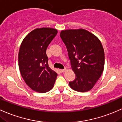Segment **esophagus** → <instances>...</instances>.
<instances>
[{
    "label": "esophagus",
    "instance_id": "esophagus-1",
    "mask_svg": "<svg viewBox=\"0 0 122 122\" xmlns=\"http://www.w3.org/2000/svg\"><path fill=\"white\" fill-rule=\"evenodd\" d=\"M65 71H66V69H60V71L61 72H65Z\"/></svg>",
    "mask_w": 122,
    "mask_h": 122
}]
</instances>
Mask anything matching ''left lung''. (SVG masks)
<instances>
[{"instance_id":"obj_1","label":"left lung","mask_w":122,"mask_h":122,"mask_svg":"<svg viewBox=\"0 0 122 122\" xmlns=\"http://www.w3.org/2000/svg\"><path fill=\"white\" fill-rule=\"evenodd\" d=\"M60 36L67 49L75 79L69 81L76 92L93 89L104 68L105 54L101 41L96 36L83 29L62 30Z\"/></svg>"}]
</instances>
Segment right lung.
Listing matches in <instances>:
<instances>
[{
    "mask_svg": "<svg viewBox=\"0 0 122 122\" xmlns=\"http://www.w3.org/2000/svg\"><path fill=\"white\" fill-rule=\"evenodd\" d=\"M57 32L51 28H36L25 37L20 46V73L26 85L35 92L46 93L54 87L57 73L49 66L46 49Z\"/></svg>",
    "mask_w": 122,
    "mask_h": 122,
    "instance_id": "add662e5",
    "label": "right lung"
}]
</instances>
